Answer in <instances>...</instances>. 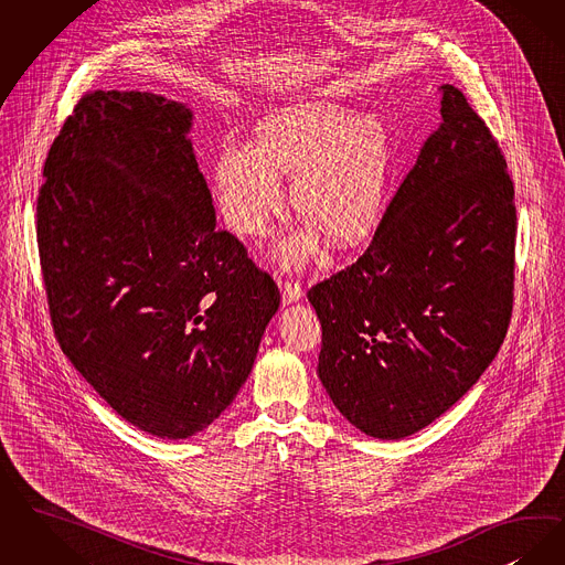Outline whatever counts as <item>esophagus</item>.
Masks as SVG:
<instances>
[{"label":"esophagus","instance_id":"esophagus-1","mask_svg":"<svg viewBox=\"0 0 565 565\" xmlns=\"http://www.w3.org/2000/svg\"><path fill=\"white\" fill-rule=\"evenodd\" d=\"M300 296H302V290H300L298 281L284 284V302H296V300H300Z\"/></svg>","mask_w":565,"mask_h":565}]
</instances>
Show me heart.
<instances>
[{"instance_id":"obj_1","label":"heart","mask_w":565,"mask_h":565,"mask_svg":"<svg viewBox=\"0 0 565 565\" xmlns=\"http://www.w3.org/2000/svg\"><path fill=\"white\" fill-rule=\"evenodd\" d=\"M393 142L376 114L332 100H302L265 115L254 145L225 142L214 163V191L223 216L242 235H263L284 207L281 174H294L296 212L349 246L381 218ZM316 228L288 237L277 260L298 267L316 252Z\"/></svg>"}]
</instances>
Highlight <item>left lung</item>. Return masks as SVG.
<instances>
[{
    "instance_id": "1",
    "label": "left lung",
    "mask_w": 565,
    "mask_h": 565,
    "mask_svg": "<svg viewBox=\"0 0 565 565\" xmlns=\"http://www.w3.org/2000/svg\"><path fill=\"white\" fill-rule=\"evenodd\" d=\"M513 200L497 138L462 92L441 86V124L370 246L307 292L319 381L365 435L425 429L497 358L513 313Z\"/></svg>"
}]
</instances>
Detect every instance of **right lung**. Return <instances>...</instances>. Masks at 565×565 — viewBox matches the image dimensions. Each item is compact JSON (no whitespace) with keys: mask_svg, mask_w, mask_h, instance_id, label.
Wrapping results in <instances>:
<instances>
[{"mask_svg":"<svg viewBox=\"0 0 565 565\" xmlns=\"http://www.w3.org/2000/svg\"><path fill=\"white\" fill-rule=\"evenodd\" d=\"M191 117L151 92L84 94L38 198L63 353L124 420L161 439L200 433L235 399L281 298L216 228Z\"/></svg>","mask_w":565,"mask_h":565,"instance_id":"add662e5","label":"right lung"}]
</instances>
